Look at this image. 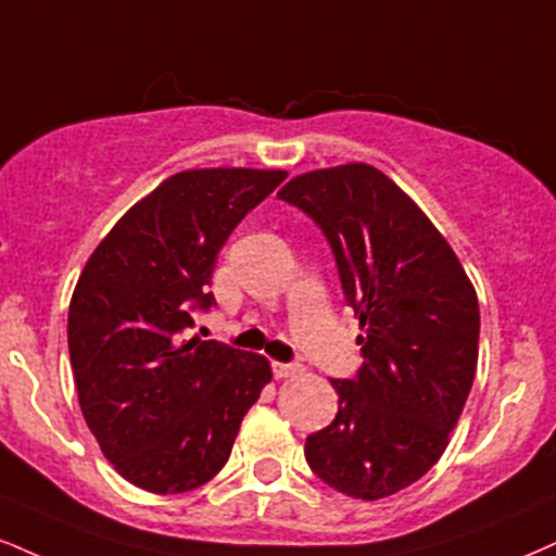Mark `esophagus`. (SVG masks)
I'll return each instance as SVG.
<instances>
[{
	"mask_svg": "<svg viewBox=\"0 0 556 556\" xmlns=\"http://www.w3.org/2000/svg\"><path fill=\"white\" fill-rule=\"evenodd\" d=\"M271 370H274V378H292V376H298V372H300V365L274 363Z\"/></svg>",
	"mask_w": 556,
	"mask_h": 556,
	"instance_id": "34e87169",
	"label": "esophagus"
}]
</instances>
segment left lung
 <instances>
[{
    "label": "left lung",
    "instance_id": "8db88e82",
    "mask_svg": "<svg viewBox=\"0 0 556 556\" xmlns=\"http://www.w3.org/2000/svg\"><path fill=\"white\" fill-rule=\"evenodd\" d=\"M277 197L324 230L363 331V367L331 380L339 412L307 434V466L346 497H391L438 464L469 399L477 290L443 232L372 165L303 173Z\"/></svg>",
    "mask_w": 556,
    "mask_h": 556
}]
</instances>
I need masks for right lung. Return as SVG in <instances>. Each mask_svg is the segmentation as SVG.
<instances>
[{"label":"right lung","instance_id":"add662e5","mask_svg":"<svg viewBox=\"0 0 556 556\" xmlns=\"http://www.w3.org/2000/svg\"><path fill=\"white\" fill-rule=\"evenodd\" d=\"M285 170L193 168L165 178L98 243L70 303L79 409L134 486L197 490L230 458L240 422L271 380L269 359L180 339L214 303V256Z\"/></svg>","mask_w":556,"mask_h":556}]
</instances>
